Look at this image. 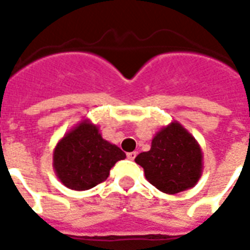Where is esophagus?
I'll return each mask as SVG.
<instances>
[{
    "mask_svg": "<svg viewBox=\"0 0 250 250\" xmlns=\"http://www.w3.org/2000/svg\"><path fill=\"white\" fill-rule=\"evenodd\" d=\"M127 158H128V160H131V161L135 160V158H136V152L127 153Z\"/></svg>",
    "mask_w": 250,
    "mask_h": 250,
    "instance_id": "esophagus-1",
    "label": "esophagus"
}]
</instances>
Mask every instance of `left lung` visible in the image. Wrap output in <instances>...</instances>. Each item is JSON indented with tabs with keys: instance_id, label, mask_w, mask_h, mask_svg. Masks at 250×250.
Returning <instances> with one entry per match:
<instances>
[{
	"instance_id": "8db88e82",
	"label": "left lung",
	"mask_w": 250,
	"mask_h": 250,
	"mask_svg": "<svg viewBox=\"0 0 250 250\" xmlns=\"http://www.w3.org/2000/svg\"><path fill=\"white\" fill-rule=\"evenodd\" d=\"M135 162L144 168L146 180L167 194L189 189L201 178V148L178 122L158 131L150 150L140 153Z\"/></svg>"
}]
</instances>
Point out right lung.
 <instances>
[{"instance_id":"right-lung-1","label":"right lung","mask_w":250,"mask_h":250,"mask_svg":"<svg viewBox=\"0 0 250 250\" xmlns=\"http://www.w3.org/2000/svg\"><path fill=\"white\" fill-rule=\"evenodd\" d=\"M125 158L121 148L102 139L97 125L83 121L58 141L53 167L67 188L86 190L105 182L110 168Z\"/></svg>"}]
</instances>
